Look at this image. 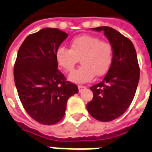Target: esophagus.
I'll return each instance as SVG.
<instances>
[{
    "label": "esophagus",
    "instance_id": "obj_1",
    "mask_svg": "<svg viewBox=\"0 0 152 152\" xmlns=\"http://www.w3.org/2000/svg\"><path fill=\"white\" fill-rule=\"evenodd\" d=\"M85 88H86V87H85V86H82V85H79V86H78V90H79V92L83 91Z\"/></svg>",
    "mask_w": 152,
    "mask_h": 152
}]
</instances>
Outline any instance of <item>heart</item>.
Returning <instances> with one entry per match:
<instances>
[{"instance_id":"heart-1","label":"heart","mask_w":152,"mask_h":152,"mask_svg":"<svg viewBox=\"0 0 152 152\" xmlns=\"http://www.w3.org/2000/svg\"><path fill=\"white\" fill-rule=\"evenodd\" d=\"M80 59L83 66L69 76V80L84 83L95 75L102 76L107 73L113 59V45L98 37L83 35L71 40L70 49L61 46L56 50L57 63L66 72H72Z\"/></svg>"}]
</instances>
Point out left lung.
Here are the masks:
<instances>
[{"instance_id": "left-lung-1", "label": "left lung", "mask_w": 152, "mask_h": 152, "mask_svg": "<svg viewBox=\"0 0 152 152\" xmlns=\"http://www.w3.org/2000/svg\"><path fill=\"white\" fill-rule=\"evenodd\" d=\"M103 31L113 48V59L102 81L90 88L94 94L87 104L90 115L97 121H112L127 110L137 90L139 66L133 44L109 26L92 28Z\"/></svg>"}]
</instances>
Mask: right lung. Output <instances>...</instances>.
Listing matches in <instances>:
<instances>
[{"label":"right lung","instance_id":"obj_1","mask_svg":"<svg viewBox=\"0 0 152 152\" xmlns=\"http://www.w3.org/2000/svg\"><path fill=\"white\" fill-rule=\"evenodd\" d=\"M68 37L57 28H44L27 36L14 64V76L20 100L33 120L53 125L64 116L68 99L78 93L59 70L56 50Z\"/></svg>","mask_w":152,"mask_h":152}]
</instances>
